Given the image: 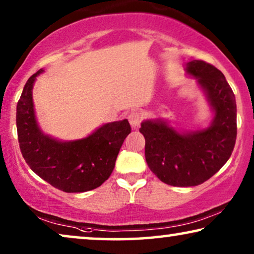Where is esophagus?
Instances as JSON below:
<instances>
[{
	"mask_svg": "<svg viewBox=\"0 0 254 254\" xmlns=\"http://www.w3.org/2000/svg\"><path fill=\"white\" fill-rule=\"evenodd\" d=\"M141 121H142L141 113L132 112L130 113V115H128V122H130L131 127L133 128H137L140 126V123H141Z\"/></svg>",
	"mask_w": 254,
	"mask_h": 254,
	"instance_id": "obj_1",
	"label": "esophagus"
}]
</instances>
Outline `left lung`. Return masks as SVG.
<instances>
[{"label": "left lung", "mask_w": 254, "mask_h": 254, "mask_svg": "<svg viewBox=\"0 0 254 254\" xmlns=\"http://www.w3.org/2000/svg\"><path fill=\"white\" fill-rule=\"evenodd\" d=\"M187 71L206 92L215 113L211 126L181 134L158 120L145 121L139 128L151 172L175 187L197 186L215 175L229 160L237 135L235 94L225 75L203 60L189 62Z\"/></svg>", "instance_id": "8db88e82"}]
</instances>
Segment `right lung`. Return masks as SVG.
<instances>
[{
    "instance_id": "add662e5",
    "label": "right lung",
    "mask_w": 254,
    "mask_h": 254,
    "mask_svg": "<svg viewBox=\"0 0 254 254\" xmlns=\"http://www.w3.org/2000/svg\"><path fill=\"white\" fill-rule=\"evenodd\" d=\"M26 82L17 104V132L22 157L40 178L65 192L92 190L114 170L124 139L131 132L127 120L107 123L76 141L62 142L43 134L37 127L32 98L34 81Z\"/></svg>"
}]
</instances>
